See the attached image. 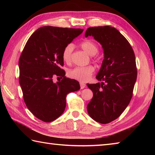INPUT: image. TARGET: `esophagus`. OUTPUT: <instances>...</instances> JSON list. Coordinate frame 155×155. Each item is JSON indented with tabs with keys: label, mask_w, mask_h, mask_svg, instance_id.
Returning <instances> with one entry per match:
<instances>
[{
	"label": "esophagus",
	"mask_w": 155,
	"mask_h": 155,
	"mask_svg": "<svg viewBox=\"0 0 155 155\" xmlns=\"http://www.w3.org/2000/svg\"><path fill=\"white\" fill-rule=\"evenodd\" d=\"M85 86H86L85 83H83V82H81V83H80V87H81V89L85 88Z\"/></svg>",
	"instance_id": "1"
}]
</instances>
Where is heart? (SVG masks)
<instances>
[{
	"label": "heart",
	"mask_w": 155,
	"mask_h": 155,
	"mask_svg": "<svg viewBox=\"0 0 155 155\" xmlns=\"http://www.w3.org/2000/svg\"><path fill=\"white\" fill-rule=\"evenodd\" d=\"M81 48L87 54L91 56V58L96 62H100V59L96 54L98 52V46L94 41L90 40H85L80 44ZM73 45L71 44H68L64 47L62 52V59L67 64H70L72 61V53L73 51ZM94 66L87 65L84 67H75L68 70V76L72 79L77 80L81 82H85L94 72Z\"/></svg>",
	"instance_id": "heart-1"
}]
</instances>
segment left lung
<instances>
[{
    "instance_id": "8db88e82",
    "label": "left lung",
    "mask_w": 155,
    "mask_h": 155,
    "mask_svg": "<svg viewBox=\"0 0 155 155\" xmlns=\"http://www.w3.org/2000/svg\"><path fill=\"white\" fill-rule=\"evenodd\" d=\"M85 36H93L103 46L104 54L96 76L102 82L87 84L93 92L87 112L97 122L108 124L122 114L132 98L137 75L135 53L128 40L114 27H90Z\"/></svg>"
}]
</instances>
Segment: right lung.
I'll return each mask as SVG.
<instances>
[{"mask_svg":"<svg viewBox=\"0 0 155 155\" xmlns=\"http://www.w3.org/2000/svg\"><path fill=\"white\" fill-rule=\"evenodd\" d=\"M81 28L42 27L28 38L19 59V83L28 110L37 118L51 122L64 113L68 94L80 89L79 83L65 77L64 47L83 33ZM62 79L56 84L52 78Z\"/></svg>","mask_w":155,"mask_h":155,"instance_id":"right-lung-1","label":"right lung"}]
</instances>
